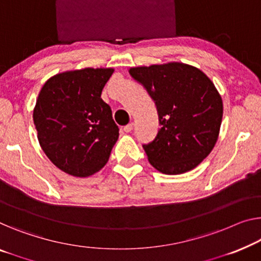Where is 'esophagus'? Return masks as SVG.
<instances>
[{
    "label": "esophagus",
    "mask_w": 261,
    "mask_h": 261,
    "mask_svg": "<svg viewBox=\"0 0 261 261\" xmlns=\"http://www.w3.org/2000/svg\"><path fill=\"white\" fill-rule=\"evenodd\" d=\"M132 129H134V125H132V124H127V125L124 126L123 130L125 131V132H131Z\"/></svg>",
    "instance_id": "obj_1"
}]
</instances>
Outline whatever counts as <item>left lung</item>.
<instances>
[{"label": "left lung", "mask_w": 261, "mask_h": 261, "mask_svg": "<svg viewBox=\"0 0 261 261\" xmlns=\"http://www.w3.org/2000/svg\"><path fill=\"white\" fill-rule=\"evenodd\" d=\"M130 75L153 99L161 129L143 149L153 168L166 174L196 168L219 135L223 102L215 84L191 65L168 63L131 68Z\"/></svg>", "instance_id": "1"}]
</instances>
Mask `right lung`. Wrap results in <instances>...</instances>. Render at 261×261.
I'll list each match as a JSON object with an SVG mask.
<instances>
[{"label": "right lung", "mask_w": 261, "mask_h": 261, "mask_svg": "<svg viewBox=\"0 0 261 261\" xmlns=\"http://www.w3.org/2000/svg\"><path fill=\"white\" fill-rule=\"evenodd\" d=\"M112 72L85 68L58 73L38 95L33 115L38 142L65 173L91 176L109 161L119 129L100 95Z\"/></svg>", "instance_id": "1"}]
</instances>
